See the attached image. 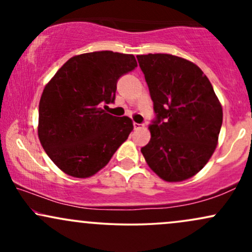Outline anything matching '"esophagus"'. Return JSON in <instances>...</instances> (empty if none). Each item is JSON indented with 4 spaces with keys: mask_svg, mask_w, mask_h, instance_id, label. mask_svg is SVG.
I'll return each instance as SVG.
<instances>
[{
    "mask_svg": "<svg viewBox=\"0 0 252 252\" xmlns=\"http://www.w3.org/2000/svg\"><path fill=\"white\" fill-rule=\"evenodd\" d=\"M140 128H142V124L134 122V129H140Z\"/></svg>",
    "mask_w": 252,
    "mask_h": 252,
    "instance_id": "obj_1",
    "label": "esophagus"
}]
</instances>
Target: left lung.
<instances>
[{
	"label": "left lung",
	"instance_id": "8db88e82",
	"mask_svg": "<svg viewBox=\"0 0 252 252\" xmlns=\"http://www.w3.org/2000/svg\"><path fill=\"white\" fill-rule=\"evenodd\" d=\"M155 118L149 143L141 148L148 166L163 180L192 178L209 162L222 123L212 84L195 63L172 54L137 56Z\"/></svg>",
	"mask_w": 252,
	"mask_h": 252
}]
</instances>
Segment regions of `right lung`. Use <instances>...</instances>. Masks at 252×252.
I'll list each match as a JSON object with an SVG mask.
<instances>
[{"instance_id":"1","label":"right lung","mask_w":252,"mask_h":252,"mask_svg":"<svg viewBox=\"0 0 252 252\" xmlns=\"http://www.w3.org/2000/svg\"><path fill=\"white\" fill-rule=\"evenodd\" d=\"M137 67L132 54L92 52L68 59L45 86L39 103L40 142L66 174L89 178L106 166L134 126L103 110L117 80Z\"/></svg>"}]
</instances>
